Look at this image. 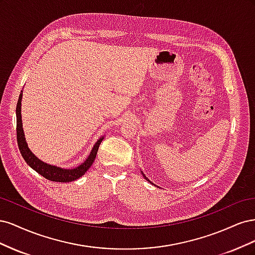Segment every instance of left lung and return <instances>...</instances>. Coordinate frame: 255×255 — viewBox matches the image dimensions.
I'll list each match as a JSON object with an SVG mask.
<instances>
[{
	"instance_id": "8db88e82",
	"label": "left lung",
	"mask_w": 255,
	"mask_h": 255,
	"mask_svg": "<svg viewBox=\"0 0 255 255\" xmlns=\"http://www.w3.org/2000/svg\"><path fill=\"white\" fill-rule=\"evenodd\" d=\"M141 174H142V175H143V176H144V179H145V180H146V181H148V182H150V183H151V184H152V185H153V183H152V182H151V181H150V180H149V179H148V177H146V176H145V175H144V174H143V172H142V171H141Z\"/></svg>"
}]
</instances>
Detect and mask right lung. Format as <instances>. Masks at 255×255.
<instances>
[{"label": "right lung", "mask_w": 255, "mask_h": 255, "mask_svg": "<svg viewBox=\"0 0 255 255\" xmlns=\"http://www.w3.org/2000/svg\"><path fill=\"white\" fill-rule=\"evenodd\" d=\"M22 92L19 96V100L17 103V109H16V115H17V140H18V146L22 157L24 158L26 161V164L34 169V170L42 175L45 179L49 181L53 182H61V183H67V182H72L80 179L82 175L87 172L92 163L95 161V158L97 156V152L99 149L100 143L102 142L104 136L100 137L97 140V142L94 144L91 149V152L89 153L88 157L86 160L82 163L81 165L76 166L75 168H61L55 165H50L48 163H44L41 159L38 158L35 154L29 150L26 139H25V135H24V130H23V126H22V117H21V101H22Z\"/></svg>", "instance_id": "obj_1"}]
</instances>
